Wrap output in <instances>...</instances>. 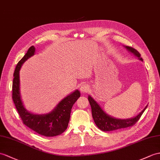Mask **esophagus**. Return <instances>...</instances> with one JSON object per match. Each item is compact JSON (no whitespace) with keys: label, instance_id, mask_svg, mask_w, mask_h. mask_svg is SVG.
<instances>
[{"label":"esophagus","instance_id":"1","mask_svg":"<svg viewBox=\"0 0 160 160\" xmlns=\"http://www.w3.org/2000/svg\"><path fill=\"white\" fill-rule=\"evenodd\" d=\"M89 87L88 84H83L80 87V91L81 92V93H86L89 91Z\"/></svg>","mask_w":160,"mask_h":160}]
</instances>
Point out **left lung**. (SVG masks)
I'll list each match as a JSON object with an SVG mask.
<instances>
[{
	"label": "left lung",
	"instance_id": "left-lung-1",
	"mask_svg": "<svg viewBox=\"0 0 160 160\" xmlns=\"http://www.w3.org/2000/svg\"><path fill=\"white\" fill-rule=\"evenodd\" d=\"M125 48L134 54L135 56L137 57L140 60L143 61L142 58L141 57V54L137 50L131 48V47L124 46ZM88 100L92 108V113L93 121L100 130L104 132H109L122 129V128H126L133 126L135 123L141 118V116L143 113V112L147 107V106L144 108V109L140 112L137 115L130 119H118L115 118L113 117H111L109 115L106 113L102 108L100 107L98 102L93 99L91 96H88Z\"/></svg>",
	"mask_w": 160,
	"mask_h": 160
}]
</instances>
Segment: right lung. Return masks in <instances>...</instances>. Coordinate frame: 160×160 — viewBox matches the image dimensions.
Segmentation results:
<instances>
[{
  "instance_id": "add662e5",
  "label": "right lung",
  "mask_w": 160,
  "mask_h": 160,
  "mask_svg": "<svg viewBox=\"0 0 160 160\" xmlns=\"http://www.w3.org/2000/svg\"><path fill=\"white\" fill-rule=\"evenodd\" d=\"M34 53L35 48L31 46L15 67L12 85V98L24 124L38 134L48 137H52L61 134L67 130L72 107L80 97L81 93L78 89H76L75 92L62 99L54 109L49 113L38 115L27 111L21 98L19 71L24 62L34 56Z\"/></svg>"
}]
</instances>
